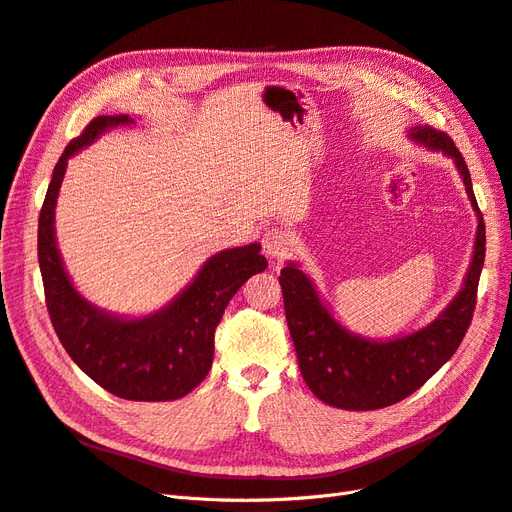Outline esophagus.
I'll use <instances>...</instances> for the list:
<instances>
[{
    "label": "esophagus",
    "mask_w": 512,
    "mask_h": 512,
    "mask_svg": "<svg viewBox=\"0 0 512 512\" xmlns=\"http://www.w3.org/2000/svg\"><path fill=\"white\" fill-rule=\"evenodd\" d=\"M262 247L271 260H284L294 247V239L286 228H269L262 237Z\"/></svg>",
    "instance_id": "obj_1"
}]
</instances>
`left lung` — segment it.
I'll use <instances>...</instances> for the list:
<instances>
[{"label": "left lung", "mask_w": 512, "mask_h": 512, "mask_svg": "<svg viewBox=\"0 0 512 512\" xmlns=\"http://www.w3.org/2000/svg\"><path fill=\"white\" fill-rule=\"evenodd\" d=\"M408 138L427 151L451 158L461 175L478 222L472 262L461 290L427 327L391 339H371L350 331L322 301L299 262H286L280 284L301 376L309 391L333 408L378 410L406 399L451 359L472 322L485 262V222L476 205L470 170L444 132L414 126Z\"/></svg>", "instance_id": "obj_1"}]
</instances>
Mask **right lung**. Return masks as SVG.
<instances>
[{
	"mask_svg": "<svg viewBox=\"0 0 512 512\" xmlns=\"http://www.w3.org/2000/svg\"><path fill=\"white\" fill-rule=\"evenodd\" d=\"M130 115H100L55 164L38 220V262L53 329L70 359L102 389L130 401H173L194 391L213 363V335L235 292L267 269L260 243L213 254L194 280L147 316H119L76 290L55 237V207L68 160Z\"/></svg>",
	"mask_w": 512,
	"mask_h": 512,
	"instance_id": "1",
	"label": "right lung"
}]
</instances>
